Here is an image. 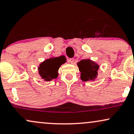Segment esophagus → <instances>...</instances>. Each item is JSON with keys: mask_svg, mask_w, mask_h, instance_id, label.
Here are the masks:
<instances>
[{"mask_svg": "<svg viewBox=\"0 0 134 134\" xmlns=\"http://www.w3.org/2000/svg\"><path fill=\"white\" fill-rule=\"evenodd\" d=\"M74 60H75V59L74 58H70L69 59V61L70 62V63L71 64H74Z\"/></svg>", "mask_w": 134, "mask_h": 134, "instance_id": "obj_1", "label": "esophagus"}]
</instances>
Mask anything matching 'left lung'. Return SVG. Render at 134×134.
<instances>
[{
	"mask_svg": "<svg viewBox=\"0 0 134 134\" xmlns=\"http://www.w3.org/2000/svg\"><path fill=\"white\" fill-rule=\"evenodd\" d=\"M77 64L81 72V79L83 81L94 80L96 78L99 67L95 62L90 59H83Z\"/></svg>",
	"mask_w": 134,
	"mask_h": 134,
	"instance_id": "obj_1",
	"label": "left lung"
}]
</instances>
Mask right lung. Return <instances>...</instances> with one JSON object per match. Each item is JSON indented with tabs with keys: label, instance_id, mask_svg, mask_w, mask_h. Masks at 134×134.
<instances>
[{
	"label": "right lung",
	"instance_id": "right-lung-1",
	"mask_svg": "<svg viewBox=\"0 0 134 134\" xmlns=\"http://www.w3.org/2000/svg\"><path fill=\"white\" fill-rule=\"evenodd\" d=\"M65 62V58L60 56L44 60L38 67L39 74L43 79L50 81L58 76V69L62 64Z\"/></svg>",
	"mask_w": 134,
	"mask_h": 134
}]
</instances>
